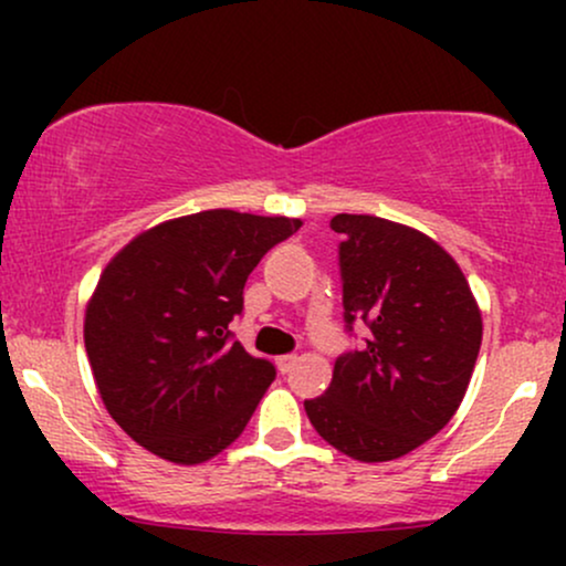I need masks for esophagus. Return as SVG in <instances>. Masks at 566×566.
<instances>
[{"mask_svg":"<svg viewBox=\"0 0 566 566\" xmlns=\"http://www.w3.org/2000/svg\"><path fill=\"white\" fill-rule=\"evenodd\" d=\"M295 361H297V356H295V354L279 356V359H276V367H279V373H290V369L295 367Z\"/></svg>","mask_w":566,"mask_h":566,"instance_id":"obj_1","label":"esophagus"}]
</instances>
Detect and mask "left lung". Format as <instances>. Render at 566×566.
Listing matches in <instances>:
<instances>
[{"mask_svg": "<svg viewBox=\"0 0 566 566\" xmlns=\"http://www.w3.org/2000/svg\"><path fill=\"white\" fill-rule=\"evenodd\" d=\"M348 327L367 346L335 361L324 396L303 401L316 433L359 463L412 452L452 420L482 346V311L454 258L405 223L340 212Z\"/></svg>", "mask_w": 566, "mask_h": 566, "instance_id": "left-lung-1", "label": "left lung"}]
</instances>
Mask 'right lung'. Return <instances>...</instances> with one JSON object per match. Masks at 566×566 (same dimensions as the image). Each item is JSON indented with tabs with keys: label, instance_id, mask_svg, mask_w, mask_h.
<instances>
[{
	"label": "right lung",
	"instance_id": "add662e5",
	"mask_svg": "<svg viewBox=\"0 0 566 566\" xmlns=\"http://www.w3.org/2000/svg\"><path fill=\"white\" fill-rule=\"evenodd\" d=\"M301 226L205 210L140 231L108 261L84 308V348L129 439L178 465L239 439L276 369L231 340L229 322L252 269Z\"/></svg>",
	"mask_w": 566,
	"mask_h": 566
}]
</instances>
